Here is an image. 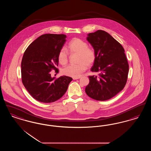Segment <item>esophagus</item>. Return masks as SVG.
<instances>
[{
	"label": "esophagus",
	"instance_id": "1",
	"mask_svg": "<svg viewBox=\"0 0 151 151\" xmlns=\"http://www.w3.org/2000/svg\"><path fill=\"white\" fill-rule=\"evenodd\" d=\"M80 78V77H78V78H73V80H76V79H79Z\"/></svg>",
	"mask_w": 151,
	"mask_h": 151
}]
</instances>
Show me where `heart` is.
<instances>
[{"instance_id":"1","label":"heart","mask_w":151,"mask_h":151,"mask_svg":"<svg viewBox=\"0 0 151 151\" xmlns=\"http://www.w3.org/2000/svg\"><path fill=\"white\" fill-rule=\"evenodd\" d=\"M88 43L84 41L75 38L71 40L67 46V50L71 54H78L77 65H68L62 69L63 75L72 78H78L86 71L87 67L92 66L96 58L93 49L88 47ZM58 59L60 64L65 65L68 61V54L65 48H62L58 52Z\"/></svg>"}]
</instances>
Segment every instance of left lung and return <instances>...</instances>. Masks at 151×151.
<instances>
[{
	"label": "left lung",
	"instance_id": "obj_1",
	"mask_svg": "<svg viewBox=\"0 0 151 151\" xmlns=\"http://www.w3.org/2000/svg\"><path fill=\"white\" fill-rule=\"evenodd\" d=\"M86 40L96 55L91 70L99 74L89 76L86 92L94 100H108L121 92L126 84L129 65L124 50L121 43L104 30L89 33Z\"/></svg>",
	"mask_w": 151,
	"mask_h": 151
}]
</instances>
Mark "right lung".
<instances>
[{
	"instance_id": "obj_1",
	"label": "right lung",
	"mask_w": 151,
	"mask_h": 151,
	"mask_svg": "<svg viewBox=\"0 0 151 151\" xmlns=\"http://www.w3.org/2000/svg\"><path fill=\"white\" fill-rule=\"evenodd\" d=\"M65 35L45 34L30 43L22 59L23 85L36 100L50 103L60 99L72 79L62 76L58 79L50 72L59 71L58 54L65 42Z\"/></svg>"
}]
</instances>
